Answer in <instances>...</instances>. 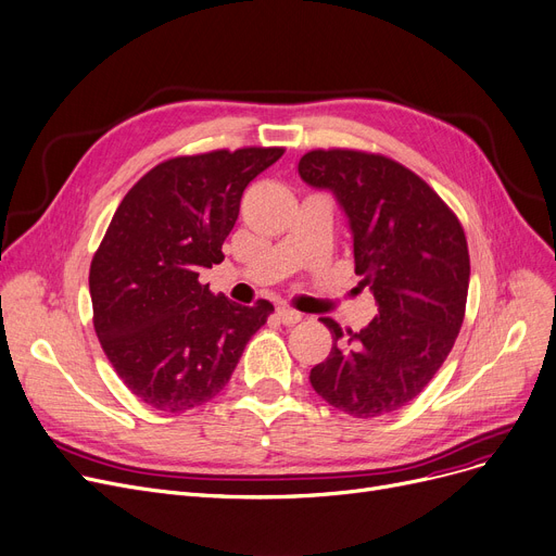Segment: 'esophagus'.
<instances>
[{"label": "esophagus", "mask_w": 556, "mask_h": 556, "mask_svg": "<svg viewBox=\"0 0 556 556\" xmlns=\"http://www.w3.org/2000/svg\"><path fill=\"white\" fill-rule=\"evenodd\" d=\"M277 318L283 323V325H298L300 320H302V313L300 311H295V308H291V306H283V304H279L277 306Z\"/></svg>", "instance_id": "esophagus-1"}]
</instances>
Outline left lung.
<instances>
[{"mask_svg": "<svg viewBox=\"0 0 556 556\" xmlns=\"http://www.w3.org/2000/svg\"><path fill=\"white\" fill-rule=\"evenodd\" d=\"M304 184L333 195L348 218L358 288L379 313L348 331L331 318L329 356L308 381L325 402L354 418L393 414L422 393L464 323L470 283L466 233L456 215L404 165L354 150L300 159Z\"/></svg>", "mask_w": 556, "mask_h": 556, "instance_id": "left-lung-1", "label": "left lung"}]
</instances>
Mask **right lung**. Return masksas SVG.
Segmentation results:
<instances>
[{
  "mask_svg": "<svg viewBox=\"0 0 556 556\" xmlns=\"http://www.w3.org/2000/svg\"><path fill=\"white\" fill-rule=\"evenodd\" d=\"M281 148L218 150L165 161L119 202L90 263L92 325L127 389L181 414L218 395L273 313L213 295L200 273L225 258L248 184Z\"/></svg>",
  "mask_w": 556,
  "mask_h": 556,
  "instance_id": "obj_1",
  "label": "right lung"
}]
</instances>
